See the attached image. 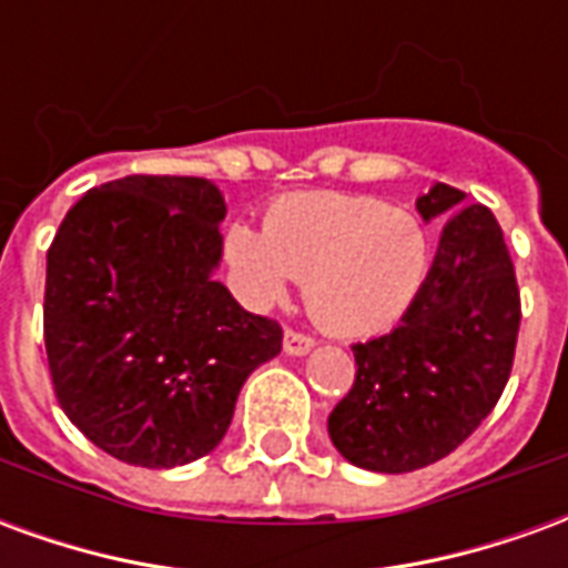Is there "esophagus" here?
<instances>
[{"label": "esophagus", "instance_id": "obj_1", "mask_svg": "<svg viewBox=\"0 0 568 568\" xmlns=\"http://www.w3.org/2000/svg\"><path fill=\"white\" fill-rule=\"evenodd\" d=\"M313 344H316V341H313V334L297 332V328H288L283 337V346L288 356H304V353L313 349Z\"/></svg>", "mask_w": 568, "mask_h": 568}]
</instances>
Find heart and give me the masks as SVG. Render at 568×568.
<instances>
[{"mask_svg":"<svg viewBox=\"0 0 568 568\" xmlns=\"http://www.w3.org/2000/svg\"><path fill=\"white\" fill-rule=\"evenodd\" d=\"M227 261L248 304L271 307L292 280L322 328L344 337L389 332L428 280V234L414 212L365 194H292L267 227L234 224Z\"/></svg>","mask_w":568,"mask_h":568,"instance_id":"1","label":"heart"}]
</instances>
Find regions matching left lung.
<instances>
[{
	"instance_id": "obj_1",
	"label": "left lung",
	"mask_w": 568,
	"mask_h": 568,
	"mask_svg": "<svg viewBox=\"0 0 568 568\" xmlns=\"http://www.w3.org/2000/svg\"><path fill=\"white\" fill-rule=\"evenodd\" d=\"M438 182L419 215L444 219L438 255L398 328L353 344L356 381L328 417V435L358 468L402 475L450 456L511 377L520 288L496 215Z\"/></svg>"
}]
</instances>
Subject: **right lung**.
<instances>
[{
	"mask_svg": "<svg viewBox=\"0 0 568 568\" xmlns=\"http://www.w3.org/2000/svg\"><path fill=\"white\" fill-rule=\"evenodd\" d=\"M224 200L197 175H124L67 212L48 248L44 349L63 414L128 465L173 468L219 447L283 328L234 301Z\"/></svg>",
	"mask_w": 568,
	"mask_h": 568,
	"instance_id": "1",
	"label": "right lung"
}]
</instances>
